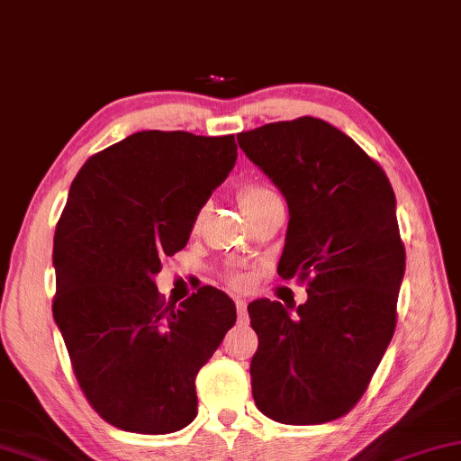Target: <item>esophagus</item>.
Here are the masks:
<instances>
[{
	"label": "esophagus",
	"instance_id": "34e87169",
	"mask_svg": "<svg viewBox=\"0 0 461 461\" xmlns=\"http://www.w3.org/2000/svg\"><path fill=\"white\" fill-rule=\"evenodd\" d=\"M236 310L240 321H247V302H244V299H236Z\"/></svg>",
	"mask_w": 461,
	"mask_h": 461
}]
</instances>
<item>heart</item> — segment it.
<instances>
[{"mask_svg":"<svg viewBox=\"0 0 461 461\" xmlns=\"http://www.w3.org/2000/svg\"><path fill=\"white\" fill-rule=\"evenodd\" d=\"M272 195H274V192H269V189L263 185H244L240 192H238V202H240L242 212H247V211H250V208L259 206L263 200L272 198ZM198 221H200V212L195 214V223H198ZM242 282L244 280L240 278V276H236L234 285H242Z\"/></svg>","mask_w":461,"mask_h":461,"instance_id":"obj_1","label":"heart"}]
</instances>
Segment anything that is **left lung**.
Returning <instances> with one entry per match:
<instances>
[{
  "label": "left lung",
  "instance_id": "left-lung-1",
  "mask_svg": "<svg viewBox=\"0 0 461 461\" xmlns=\"http://www.w3.org/2000/svg\"><path fill=\"white\" fill-rule=\"evenodd\" d=\"M238 145L288 204L280 278L308 282L294 314L249 303L255 404L288 426L333 421L365 394L394 335L404 276L394 189L348 134L310 115L240 132Z\"/></svg>",
  "mask_w": 461,
  "mask_h": 461
}]
</instances>
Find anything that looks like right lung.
Returning <instances> with one entry per match:
<instances>
[{
  "instance_id": "1",
  "label": "right lung",
  "mask_w": 461,
  "mask_h": 461,
  "mask_svg": "<svg viewBox=\"0 0 461 461\" xmlns=\"http://www.w3.org/2000/svg\"><path fill=\"white\" fill-rule=\"evenodd\" d=\"M234 134L134 132L86 159L54 231V322L92 409L126 432L168 434L198 413L195 375L236 322L223 291L179 308L156 276L185 249L230 170Z\"/></svg>"
}]
</instances>
